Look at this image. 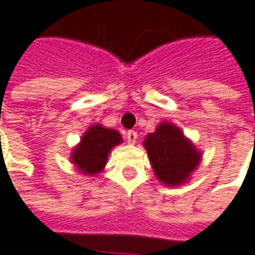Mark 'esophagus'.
<instances>
[{"instance_id": "34e87169", "label": "esophagus", "mask_w": 255, "mask_h": 255, "mask_svg": "<svg viewBox=\"0 0 255 255\" xmlns=\"http://www.w3.org/2000/svg\"><path fill=\"white\" fill-rule=\"evenodd\" d=\"M126 138H127L128 144H135V141L138 138V135H137V132L135 131H128L127 134H126Z\"/></svg>"}]
</instances>
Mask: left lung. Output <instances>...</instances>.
Masks as SVG:
<instances>
[{
    "label": "left lung",
    "mask_w": 255,
    "mask_h": 255,
    "mask_svg": "<svg viewBox=\"0 0 255 255\" xmlns=\"http://www.w3.org/2000/svg\"><path fill=\"white\" fill-rule=\"evenodd\" d=\"M152 170L165 185H180L198 165L201 154L184 134L170 123H161L155 132L145 137Z\"/></svg>",
    "instance_id": "1"
}]
</instances>
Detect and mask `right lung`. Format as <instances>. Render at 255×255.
I'll use <instances>...</instances> for the list:
<instances>
[{
    "label": "right lung",
    "mask_w": 255,
    "mask_h": 255,
    "mask_svg": "<svg viewBox=\"0 0 255 255\" xmlns=\"http://www.w3.org/2000/svg\"><path fill=\"white\" fill-rule=\"evenodd\" d=\"M120 142L121 135L116 129L93 126L74 149L71 160L80 171L93 175L104 168L110 151Z\"/></svg>",
    "instance_id": "1"
}]
</instances>
